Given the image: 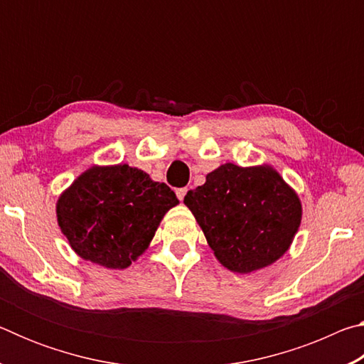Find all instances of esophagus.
I'll list each match as a JSON object with an SVG mask.
<instances>
[{
	"label": "esophagus",
	"mask_w": 364,
	"mask_h": 364,
	"mask_svg": "<svg viewBox=\"0 0 364 364\" xmlns=\"http://www.w3.org/2000/svg\"><path fill=\"white\" fill-rule=\"evenodd\" d=\"M186 193H188V188H178L176 189V197L180 200H183L184 199V196H186Z\"/></svg>",
	"instance_id": "obj_1"
}]
</instances>
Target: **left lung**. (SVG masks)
<instances>
[{"label":"left lung","instance_id":"1","mask_svg":"<svg viewBox=\"0 0 364 364\" xmlns=\"http://www.w3.org/2000/svg\"><path fill=\"white\" fill-rule=\"evenodd\" d=\"M184 204L218 262L234 273H250L281 258L301 220L299 196L269 165H221L202 186L188 191Z\"/></svg>","mask_w":364,"mask_h":364}]
</instances>
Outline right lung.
Returning a JSON list of instances; mask_svg holds the SVG:
<instances>
[{
	"instance_id": "add662e5",
	"label": "right lung",
	"mask_w": 364,
	"mask_h": 364,
	"mask_svg": "<svg viewBox=\"0 0 364 364\" xmlns=\"http://www.w3.org/2000/svg\"><path fill=\"white\" fill-rule=\"evenodd\" d=\"M180 204L165 183L127 164L91 167L58 200V223L77 254L127 268L147 249L159 223Z\"/></svg>"
}]
</instances>
